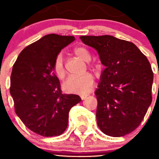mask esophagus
I'll return each mask as SVG.
<instances>
[{
  "label": "esophagus",
  "mask_w": 159,
  "mask_h": 159,
  "mask_svg": "<svg viewBox=\"0 0 159 159\" xmlns=\"http://www.w3.org/2000/svg\"><path fill=\"white\" fill-rule=\"evenodd\" d=\"M86 98H87V97H86V96H85V97H84V96H83V97H82V100H84Z\"/></svg>",
  "instance_id": "1"
}]
</instances>
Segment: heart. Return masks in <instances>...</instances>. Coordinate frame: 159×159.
Segmentation results:
<instances>
[{
  "label": "heart",
  "instance_id": "b5f03b06",
  "mask_svg": "<svg viewBox=\"0 0 159 159\" xmlns=\"http://www.w3.org/2000/svg\"><path fill=\"white\" fill-rule=\"evenodd\" d=\"M74 53L84 61H90L91 55L89 51L84 47H76ZM53 70L57 77L63 79L65 75L63 55L59 53L56 57L53 63ZM94 79L91 73H85L81 75H70L63 84V88L68 93L85 94L91 92L94 87Z\"/></svg>",
  "mask_w": 159,
  "mask_h": 159
}]
</instances>
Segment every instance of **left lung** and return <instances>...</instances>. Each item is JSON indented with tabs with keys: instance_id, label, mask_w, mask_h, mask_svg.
Here are the masks:
<instances>
[{
	"instance_id": "1",
	"label": "left lung",
	"mask_w": 159,
	"mask_h": 159,
	"mask_svg": "<svg viewBox=\"0 0 159 159\" xmlns=\"http://www.w3.org/2000/svg\"><path fill=\"white\" fill-rule=\"evenodd\" d=\"M80 38L97 51L105 66L94 93L98 125L107 136H125L139 126L152 101L151 65L130 42L111 35Z\"/></svg>"
}]
</instances>
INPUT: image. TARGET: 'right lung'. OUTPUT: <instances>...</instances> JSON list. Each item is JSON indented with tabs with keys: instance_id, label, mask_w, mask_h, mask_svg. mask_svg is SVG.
I'll list each match as a JSON object with an SVG mask.
<instances>
[{
	"instance_id": "right-lung-1",
	"label": "right lung",
	"mask_w": 159,
	"mask_h": 159,
	"mask_svg": "<svg viewBox=\"0 0 159 159\" xmlns=\"http://www.w3.org/2000/svg\"><path fill=\"white\" fill-rule=\"evenodd\" d=\"M74 36L50 34L27 46L12 67L10 94L17 116L27 128L45 137L61 135L68 113L81 101L76 94H63L53 63Z\"/></svg>"
}]
</instances>
